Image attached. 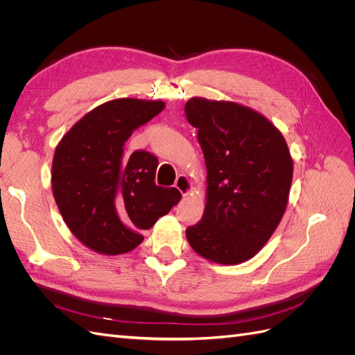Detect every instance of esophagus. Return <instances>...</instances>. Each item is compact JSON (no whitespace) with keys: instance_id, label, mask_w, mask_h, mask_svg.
Returning <instances> with one entry per match:
<instances>
[{"instance_id":"34e87169","label":"esophagus","mask_w":355,"mask_h":355,"mask_svg":"<svg viewBox=\"0 0 355 355\" xmlns=\"http://www.w3.org/2000/svg\"><path fill=\"white\" fill-rule=\"evenodd\" d=\"M176 188L180 191L182 196H189L191 191H192V182L189 180L188 176L185 175H180L178 179H176Z\"/></svg>"}]
</instances>
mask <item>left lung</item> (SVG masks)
Masks as SVG:
<instances>
[{
	"label": "left lung",
	"mask_w": 355,
	"mask_h": 355,
	"mask_svg": "<svg viewBox=\"0 0 355 355\" xmlns=\"http://www.w3.org/2000/svg\"><path fill=\"white\" fill-rule=\"evenodd\" d=\"M185 115L207 167L206 210L187 228L188 243L211 262L249 261L286 211L293 178L287 144L268 118L235 102L192 98Z\"/></svg>",
	"instance_id": "left-lung-1"
}]
</instances>
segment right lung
<instances>
[{"label": "right lung", "mask_w": 355, "mask_h": 355, "mask_svg": "<svg viewBox=\"0 0 355 355\" xmlns=\"http://www.w3.org/2000/svg\"><path fill=\"white\" fill-rule=\"evenodd\" d=\"M164 106L110 101L85 114L56 146L53 196L71 232L89 249L111 256L133 250L144 240L141 231L179 202L176 188L155 185V155L124 153L127 139Z\"/></svg>", "instance_id": "1"}]
</instances>
